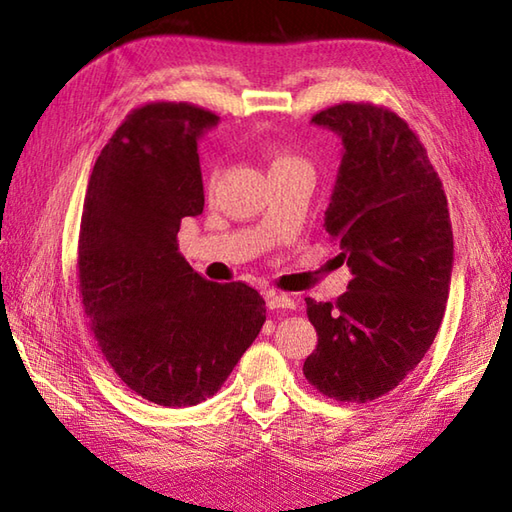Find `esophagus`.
Listing matches in <instances>:
<instances>
[{
  "mask_svg": "<svg viewBox=\"0 0 512 512\" xmlns=\"http://www.w3.org/2000/svg\"><path fill=\"white\" fill-rule=\"evenodd\" d=\"M268 308L270 310H295L297 301L288 295H277V292H270L268 295Z\"/></svg>",
  "mask_w": 512,
  "mask_h": 512,
  "instance_id": "34e87169",
  "label": "esophagus"
}]
</instances>
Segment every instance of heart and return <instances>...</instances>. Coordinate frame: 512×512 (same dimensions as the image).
Listing matches in <instances>:
<instances>
[{
  "label": "heart",
  "instance_id": "obj_1",
  "mask_svg": "<svg viewBox=\"0 0 512 512\" xmlns=\"http://www.w3.org/2000/svg\"><path fill=\"white\" fill-rule=\"evenodd\" d=\"M303 160L290 156V154H277L275 160H273V167L270 169H277V167H288V165H301Z\"/></svg>",
  "mask_w": 512,
  "mask_h": 512
}]
</instances>
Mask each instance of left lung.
I'll return each instance as SVG.
<instances>
[{
  "label": "left lung",
  "mask_w": 512,
  "mask_h": 512,
  "mask_svg": "<svg viewBox=\"0 0 512 512\" xmlns=\"http://www.w3.org/2000/svg\"><path fill=\"white\" fill-rule=\"evenodd\" d=\"M312 123L343 145L323 226L352 281L334 303L306 299L319 343L303 374L323 396L367 402L398 387L438 334L453 268L447 195L420 138L387 107L341 103Z\"/></svg>",
  "instance_id": "left-lung-1"
}]
</instances>
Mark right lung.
Returning a JSON list of instances; mask_svg holds the SVG:
<instances>
[{
    "label": "right lung",
    "mask_w": 512,
    "mask_h": 512,
    "mask_svg": "<svg viewBox=\"0 0 512 512\" xmlns=\"http://www.w3.org/2000/svg\"><path fill=\"white\" fill-rule=\"evenodd\" d=\"M215 123L191 103L136 107L85 191L76 259L85 317L118 378L162 407L211 398L266 321L255 288L206 281L178 253L182 217L204 209L198 138Z\"/></svg>",
    "instance_id": "add662e5"
}]
</instances>
